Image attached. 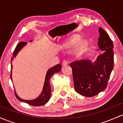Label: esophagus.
I'll use <instances>...</instances> for the list:
<instances>
[{
  "mask_svg": "<svg viewBox=\"0 0 123 123\" xmlns=\"http://www.w3.org/2000/svg\"><path fill=\"white\" fill-rule=\"evenodd\" d=\"M62 64H63V66H67V64H68V62H67L66 60H64Z\"/></svg>",
  "mask_w": 123,
  "mask_h": 123,
  "instance_id": "34e87169",
  "label": "esophagus"
}]
</instances>
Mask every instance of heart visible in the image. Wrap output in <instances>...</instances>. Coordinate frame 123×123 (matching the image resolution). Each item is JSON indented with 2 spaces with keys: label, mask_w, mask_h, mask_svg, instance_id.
Masks as SVG:
<instances>
[{
  "label": "heart",
  "mask_w": 123,
  "mask_h": 123,
  "mask_svg": "<svg viewBox=\"0 0 123 123\" xmlns=\"http://www.w3.org/2000/svg\"><path fill=\"white\" fill-rule=\"evenodd\" d=\"M86 43H85V42H83V43H82V45H81L80 49H81V50H84V49L86 48Z\"/></svg>",
  "instance_id": "b5f03b06"
}]
</instances>
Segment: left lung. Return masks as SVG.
<instances>
[{"label":"left lung","instance_id":"obj_1","mask_svg":"<svg viewBox=\"0 0 123 123\" xmlns=\"http://www.w3.org/2000/svg\"><path fill=\"white\" fill-rule=\"evenodd\" d=\"M99 32L98 45L103 51L102 54L93 63L81 60L70 63L75 91L86 97L95 96L106 89L113 69V43L103 29L99 28Z\"/></svg>","mask_w":123,"mask_h":123}]
</instances>
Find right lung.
<instances>
[{"instance_id":"1","label":"right lung","mask_w":123,"mask_h":123,"mask_svg":"<svg viewBox=\"0 0 123 123\" xmlns=\"http://www.w3.org/2000/svg\"><path fill=\"white\" fill-rule=\"evenodd\" d=\"M31 41H30L31 42ZM27 44V42H21L20 43L17 44V45L16 46V48H15L13 52V57H12V59H11V62H12L14 57H15L16 56V55L18 54L20 50L22 48L24 47L25 45ZM12 68H13V66H11V74H10V78L12 81ZM62 68V66L61 64H57V65L55 66L54 67H52L50 69L48 70L47 71L46 77H45V82H44L43 87V89H42V91L41 94L38 96L37 98L35 99H33V100H24V99H23L20 98H19L18 96V95L16 94V91H15V95H16V96L17 97V99H18L21 102H25L28 103V105L31 106H42L43 105L46 104V103L49 101V100L50 99V95H51V88H50V79L51 77L55 74V73H57L60 71Z\"/></svg>"}]
</instances>
